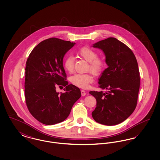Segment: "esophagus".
Returning <instances> with one entry per match:
<instances>
[{
    "label": "esophagus",
    "mask_w": 160,
    "mask_h": 160,
    "mask_svg": "<svg viewBox=\"0 0 160 160\" xmlns=\"http://www.w3.org/2000/svg\"><path fill=\"white\" fill-rule=\"evenodd\" d=\"M81 93H82V96H85L86 94V91H84V90H82V91H81Z\"/></svg>",
    "instance_id": "34e87169"
}]
</instances>
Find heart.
Wrapping results in <instances>:
<instances>
[{
    "label": "heart",
    "instance_id": "heart-1",
    "mask_svg": "<svg viewBox=\"0 0 160 160\" xmlns=\"http://www.w3.org/2000/svg\"><path fill=\"white\" fill-rule=\"evenodd\" d=\"M77 54L89 62L88 68L95 75L100 74L105 67V62L102 59L98 58L96 51L90 47H84L77 51ZM63 67L69 73L73 72L74 69V59L71 56H67L63 61ZM93 82V78L91 74H76L71 77V82L77 87L86 89Z\"/></svg>",
    "mask_w": 160,
    "mask_h": 160
}]
</instances>
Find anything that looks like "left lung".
Segmentation results:
<instances>
[{
  "mask_svg": "<svg viewBox=\"0 0 160 160\" xmlns=\"http://www.w3.org/2000/svg\"><path fill=\"white\" fill-rule=\"evenodd\" d=\"M102 50L108 68L99 78V88L107 90L90 91L97 100L92 112L93 119L106 125L123 122L134 111L140 84V72L135 55L128 46L110 37L93 44Z\"/></svg>",
  "mask_w": 160,
  "mask_h": 160,
  "instance_id": "8db88e82",
  "label": "left lung"
}]
</instances>
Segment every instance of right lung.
Wrapping results in <instances>:
<instances>
[{"mask_svg": "<svg viewBox=\"0 0 160 160\" xmlns=\"http://www.w3.org/2000/svg\"><path fill=\"white\" fill-rule=\"evenodd\" d=\"M56 38L47 39L36 46L28 58L24 93L31 114L39 122L54 125L65 121L81 97L78 88L68 84L63 66L65 54L75 45ZM65 87L64 93L56 91Z\"/></svg>", "mask_w": 160, "mask_h": 160, "instance_id": "obj_1", "label": "right lung"}]
</instances>
